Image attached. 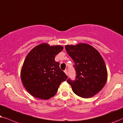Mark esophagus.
Segmentation results:
<instances>
[{"mask_svg":"<svg viewBox=\"0 0 123 123\" xmlns=\"http://www.w3.org/2000/svg\"><path fill=\"white\" fill-rule=\"evenodd\" d=\"M64 72H65V74H66V75H68V70H67V69H66V70H65V71H64Z\"/></svg>","mask_w":123,"mask_h":123,"instance_id":"obj_1","label":"esophagus"}]
</instances>
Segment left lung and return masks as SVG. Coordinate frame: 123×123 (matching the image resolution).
Masks as SVG:
<instances>
[{
	"instance_id": "left-lung-1",
	"label": "left lung",
	"mask_w": 123,
	"mask_h": 123,
	"mask_svg": "<svg viewBox=\"0 0 123 123\" xmlns=\"http://www.w3.org/2000/svg\"><path fill=\"white\" fill-rule=\"evenodd\" d=\"M67 53L74 62V80L67 82L75 94L82 98L94 96L102 89L107 78V68L102 56L96 49L86 43L65 46Z\"/></svg>"
}]
</instances>
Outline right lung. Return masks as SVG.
I'll return each mask as SVG.
<instances>
[{
	"label": "right lung",
	"instance_id": "1",
	"mask_svg": "<svg viewBox=\"0 0 123 123\" xmlns=\"http://www.w3.org/2000/svg\"><path fill=\"white\" fill-rule=\"evenodd\" d=\"M61 45L50 46L42 43L34 48L24 61L21 78L24 87L32 96L48 99L56 94L61 83L68 76L55 60L62 50Z\"/></svg>",
	"mask_w": 123,
	"mask_h": 123
}]
</instances>
